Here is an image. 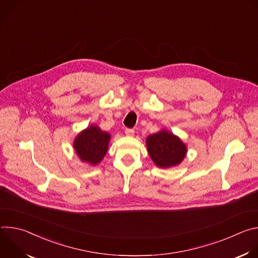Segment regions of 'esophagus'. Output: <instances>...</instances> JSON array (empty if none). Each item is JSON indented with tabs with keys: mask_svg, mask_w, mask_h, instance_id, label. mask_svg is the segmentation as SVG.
<instances>
[{
	"mask_svg": "<svg viewBox=\"0 0 258 258\" xmlns=\"http://www.w3.org/2000/svg\"><path fill=\"white\" fill-rule=\"evenodd\" d=\"M124 132H125V135L127 137H134V135H135V131L131 130V128H126Z\"/></svg>",
	"mask_w": 258,
	"mask_h": 258,
	"instance_id": "obj_1",
	"label": "esophagus"
}]
</instances>
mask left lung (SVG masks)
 Returning <instances> with one entry per match:
<instances>
[{
    "instance_id": "left-lung-1",
    "label": "left lung",
    "mask_w": 258,
    "mask_h": 258,
    "mask_svg": "<svg viewBox=\"0 0 258 258\" xmlns=\"http://www.w3.org/2000/svg\"><path fill=\"white\" fill-rule=\"evenodd\" d=\"M146 145L152 161L160 168L177 166L188 152L187 145L165 128L148 136Z\"/></svg>"
}]
</instances>
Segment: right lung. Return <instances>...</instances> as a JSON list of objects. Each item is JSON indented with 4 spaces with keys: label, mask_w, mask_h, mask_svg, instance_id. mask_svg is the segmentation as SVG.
Here are the masks:
<instances>
[{
    "label": "right lung",
    "mask_w": 258,
    "mask_h": 258,
    "mask_svg": "<svg viewBox=\"0 0 258 258\" xmlns=\"http://www.w3.org/2000/svg\"><path fill=\"white\" fill-rule=\"evenodd\" d=\"M110 139L109 133L96 124H91L76 137L73 148L82 162L96 166L106 155Z\"/></svg>",
    "instance_id": "right-lung-1"
}]
</instances>
